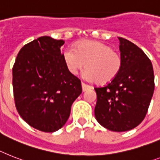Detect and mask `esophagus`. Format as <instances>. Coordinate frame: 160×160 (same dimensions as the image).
<instances>
[{
  "label": "esophagus",
  "instance_id": "esophagus-1",
  "mask_svg": "<svg viewBox=\"0 0 160 160\" xmlns=\"http://www.w3.org/2000/svg\"><path fill=\"white\" fill-rule=\"evenodd\" d=\"M81 85H82V90H83V91H86V90H88V89H93V87L90 86V85H89V84H84V82L81 83Z\"/></svg>",
  "mask_w": 160,
  "mask_h": 160
}]
</instances>
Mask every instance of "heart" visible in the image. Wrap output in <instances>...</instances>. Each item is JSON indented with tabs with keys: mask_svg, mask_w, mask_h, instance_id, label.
<instances>
[{
	"mask_svg": "<svg viewBox=\"0 0 160 160\" xmlns=\"http://www.w3.org/2000/svg\"><path fill=\"white\" fill-rule=\"evenodd\" d=\"M63 60L68 71L73 75L85 65L84 77L98 84L112 82L120 73L122 58L120 53L106 44L94 41L80 42L74 50L68 48L63 52Z\"/></svg>",
	"mask_w": 160,
	"mask_h": 160,
	"instance_id": "b5f03b06",
	"label": "heart"
}]
</instances>
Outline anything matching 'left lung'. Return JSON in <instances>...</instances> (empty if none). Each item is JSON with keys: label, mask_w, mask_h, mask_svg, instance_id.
Masks as SVG:
<instances>
[{"label": "left lung", "mask_w": 160, "mask_h": 160, "mask_svg": "<svg viewBox=\"0 0 160 160\" xmlns=\"http://www.w3.org/2000/svg\"><path fill=\"white\" fill-rule=\"evenodd\" d=\"M120 41L122 67L112 82L95 87L96 120L112 132L129 131L144 120L154 89L153 66L145 53L129 40Z\"/></svg>", "instance_id": "obj_1"}]
</instances>
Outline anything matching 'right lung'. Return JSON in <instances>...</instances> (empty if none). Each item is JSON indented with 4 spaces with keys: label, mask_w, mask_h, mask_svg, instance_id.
<instances>
[{
    "label": "right lung",
    "mask_w": 160,
    "mask_h": 160,
    "mask_svg": "<svg viewBox=\"0 0 160 160\" xmlns=\"http://www.w3.org/2000/svg\"><path fill=\"white\" fill-rule=\"evenodd\" d=\"M63 40L42 36L25 44L13 66L16 109L35 129L54 132L67 122L81 81L68 71L61 52Z\"/></svg>",
    "instance_id": "right-lung-1"
}]
</instances>
